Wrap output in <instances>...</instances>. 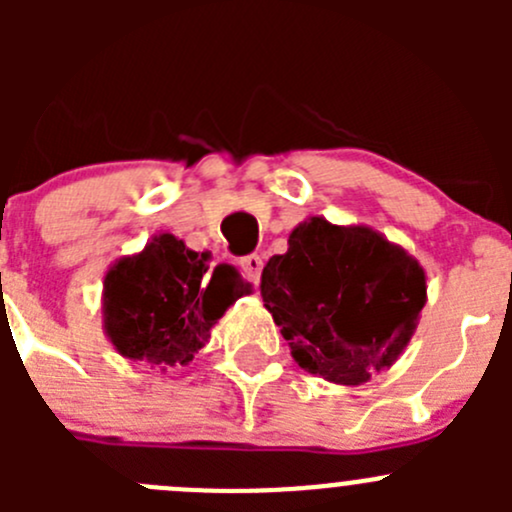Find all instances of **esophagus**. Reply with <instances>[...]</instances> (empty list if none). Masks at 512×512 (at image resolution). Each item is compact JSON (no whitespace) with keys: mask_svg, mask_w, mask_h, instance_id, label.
<instances>
[{"mask_svg":"<svg viewBox=\"0 0 512 512\" xmlns=\"http://www.w3.org/2000/svg\"><path fill=\"white\" fill-rule=\"evenodd\" d=\"M240 267H242V272L247 275V280H250L252 285H257L262 277V267H265V262H262L260 255H247V257H242Z\"/></svg>","mask_w":512,"mask_h":512,"instance_id":"1","label":"esophagus"}]
</instances>
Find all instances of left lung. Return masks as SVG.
Segmentation results:
<instances>
[{
    "instance_id": "1",
    "label": "left lung",
    "mask_w": 512,
    "mask_h": 512,
    "mask_svg": "<svg viewBox=\"0 0 512 512\" xmlns=\"http://www.w3.org/2000/svg\"><path fill=\"white\" fill-rule=\"evenodd\" d=\"M262 299L289 354L314 376L361 386L391 369L426 304L414 255L369 225L309 215L262 270Z\"/></svg>"
}]
</instances>
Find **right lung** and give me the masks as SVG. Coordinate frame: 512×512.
<instances>
[{
    "mask_svg": "<svg viewBox=\"0 0 512 512\" xmlns=\"http://www.w3.org/2000/svg\"><path fill=\"white\" fill-rule=\"evenodd\" d=\"M170 232L126 255L103 277V332L118 354L151 369L185 366L210 342L218 319L252 285L230 265H210Z\"/></svg>",
    "mask_w": 512,
    "mask_h": 512,
    "instance_id": "1",
    "label": "right lung"
}]
</instances>
